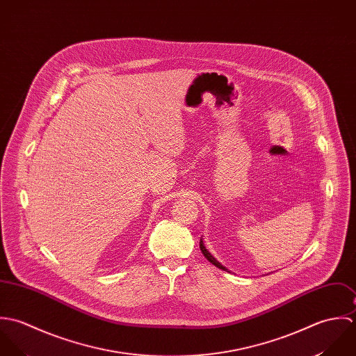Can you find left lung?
I'll list each match as a JSON object with an SVG mask.
<instances>
[{
    "mask_svg": "<svg viewBox=\"0 0 356 356\" xmlns=\"http://www.w3.org/2000/svg\"><path fill=\"white\" fill-rule=\"evenodd\" d=\"M200 248H201V252L204 253V256H205V257H207V259H208L213 266H216V267H217V268H220V270H222V271H228L224 266H221V264L214 259L213 256L209 253V250L205 248V245H204L202 239H201V242H200ZM228 273H229V271H228Z\"/></svg>",
    "mask_w": 356,
    "mask_h": 356,
    "instance_id": "1",
    "label": "left lung"
}]
</instances>
